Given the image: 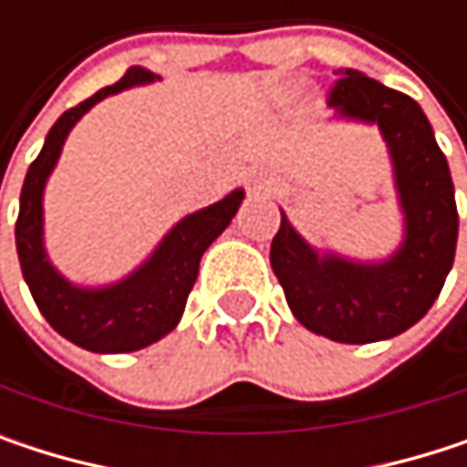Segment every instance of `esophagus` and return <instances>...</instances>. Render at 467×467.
<instances>
[{"instance_id": "esophagus-1", "label": "esophagus", "mask_w": 467, "mask_h": 467, "mask_svg": "<svg viewBox=\"0 0 467 467\" xmlns=\"http://www.w3.org/2000/svg\"><path fill=\"white\" fill-rule=\"evenodd\" d=\"M245 189H248V197H262V194H267L270 192V181H267V175L265 172H248V178H245Z\"/></svg>"}]
</instances>
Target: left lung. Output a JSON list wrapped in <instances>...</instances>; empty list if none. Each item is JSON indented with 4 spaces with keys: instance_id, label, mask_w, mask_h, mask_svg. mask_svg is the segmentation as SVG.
Listing matches in <instances>:
<instances>
[{
    "instance_id": "1",
    "label": "left lung",
    "mask_w": 467,
    "mask_h": 467,
    "mask_svg": "<svg viewBox=\"0 0 467 467\" xmlns=\"http://www.w3.org/2000/svg\"><path fill=\"white\" fill-rule=\"evenodd\" d=\"M337 75L327 105L340 119L381 130L406 237L381 262L319 256L281 213L270 265L306 329L337 343H373L406 332L432 308L454 262L460 219L446 156L420 105L357 69H337Z\"/></svg>"
}]
</instances>
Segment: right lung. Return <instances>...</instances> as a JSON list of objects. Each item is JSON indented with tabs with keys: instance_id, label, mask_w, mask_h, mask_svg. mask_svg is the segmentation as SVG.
<instances>
[{
	"instance_id": "obj_1",
	"label": "right lung",
	"mask_w": 467,
	"mask_h": 467,
	"mask_svg": "<svg viewBox=\"0 0 467 467\" xmlns=\"http://www.w3.org/2000/svg\"><path fill=\"white\" fill-rule=\"evenodd\" d=\"M150 80H156L153 72L132 67L119 83L99 88L86 102L61 113L50 127L46 145L32 161L21 189L16 248L29 292L47 325L75 346L97 354L138 351L175 329L183 317L186 297L197 281L202 254L230 227L243 202V189H234L222 202L181 219L135 273L110 286H75L50 265L43 243V192L69 130L105 97Z\"/></svg>"
}]
</instances>
